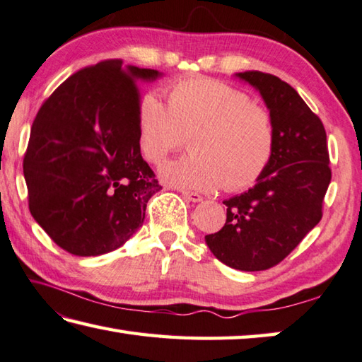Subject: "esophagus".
Listing matches in <instances>:
<instances>
[{
	"label": "esophagus",
	"instance_id": "esophagus-1",
	"mask_svg": "<svg viewBox=\"0 0 362 362\" xmlns=\"http://www.w3.org/2000/svg\"><path fill=\"white\" fill-rule=\"evenodd\" d=\"M180 193H182L183 198L192 201V202H201L202 201V196L199 193H196V192H188V189H182Z\"/></svg>",
	"mask_w": 362,
	"mask_h": 362
}]
</instances>
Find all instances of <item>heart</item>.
Returning <instances> with one entry per match:
<instances>
[{
    "instance_id": "heart-1",
    "label": "heart",
    "mask_w": 362,
    "mask_h": 362,
    "mask_svg": "<svg viewBox=\"0 0 362 362\" xmlns=\"http://www.w3.org/2000/svg\"><path fill=\"white\" fill-rule=\"evenodd\" d=\"M187 137L192 155L166 163L160 174L170 185L196 192L253 185L271 164L277 141L267 109L245 91L207 77L174 83L168 104L156 93L141 101L137 144L148 163L160 164Z\"/></svg>"
}]
</instances>
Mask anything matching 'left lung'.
Segmentation results:
<instances>
[{"instance_id":"8db88e82","label":"left lung","mask_w":362,"mask_h":362,"mask_svg":"<svg viewBox=\"0 0 362 362\" xmlns=\"http://www.w3.org/2000/svg\"><path fill=\"white\" fill-rule=\"evenodd\" d=\"M235 77L259 91L275 124V152L248 192L223 204L226 223L206 235L216 259L255 272L284 261L323 216L331 182L326 131L291 85L259 71Z\"/></svg>"}]
</instances>
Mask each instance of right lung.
<instances>
[{
  "label": "right lung",
  "mask_w": 362,
  "mask_h": 362,
  "mask_svg": "<svg viewBox=\"0 0 362 362\" xmlns=\"http://www.w3.org/2000/svg\"><path fill=\"white\" fill-rule=\"evenodd\" d=\"M158 77L156 69L106 60L72 74L39 109L23 158L28 206L68 253L122 247L161 189L137 144V82Z\"/></svg>",
  "instance_id": "add662e5"
}]
</instances>
